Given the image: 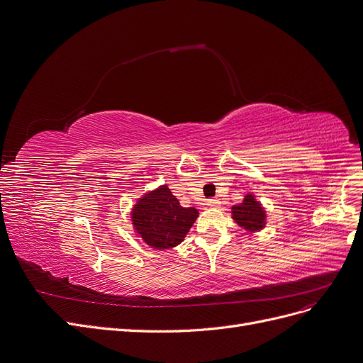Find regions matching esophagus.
I'll return each mask as SVG.
<instances>
[{
    "mask_svg": "<svg viewBox=\"0 0 363 363\" xmlns=\"http://www.w3.org/2000/svg\"><path fill=\"white\" fill-rule=\"evenodd\" d=\"M220 205H221L220 199H211L209 202H206V206H209V208H220Z\"/></svg>",
    "mask_w": 363,
    "mask_h": 363,
    "instance_id": "esophagus-1",
    "label": "esophagus"
}]
</instances>
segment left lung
<instances>
[{
	"label": "left lung",
	"instance_id": "obj_1",
	"mask_svg": "<svg viewBox=\"0 0 363 363\" xmlns=\"http://www.w3.org/2000/svg\"><path fill=\"white\" fill-rule=\"evenodd\" d=\"M266 217L267 213L264 206L252 193L245 194L242 202L232 206L233 221L248 233L263 230L266 227Z\"/></svg>",
	"mask_w": 363,
	"mask_h": 363
}]
</instances>
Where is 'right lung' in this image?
Returning a JSON list of instances; mask_svg holds the SVG:
<instances>
[{"label": "right lung", "mask_w": 363, "mask_h": 363, "mask_svg": "<svg viewBox=\"0 0 363 363\" xmlns=\"http://www.w3.org/2000/svg\"><path fill=\"white\" fill-rule=\"evenodd\" d=\"M134 233L154 250L179 245L199 217L196 208H182L167 185L145 193L131 208Z\"/></svg>", "instance_id": "right-lung-1"}]
</instances>
